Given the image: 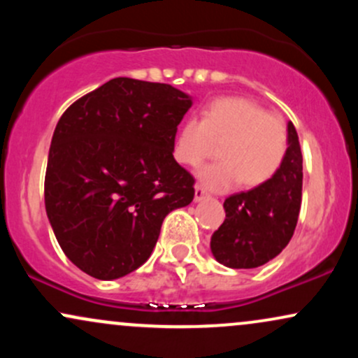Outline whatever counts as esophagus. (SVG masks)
Instances as JSON below:
<instances>
[{
  "mask_svg": "<svg viewBox=\"0 0 358 358\" xmlns=\"http://www.w3.org/2000/svg\"><path fill=\"white\" fill-rule=\"evenodd\" d=\"M205 199H208V193L202 187H195V202H202Z\"/></svg>",
  "mask_w": 358,
  "mask_h": 358,
  "instance_id": "obj_1",
  "label": "esophagus"
}]
</instances>
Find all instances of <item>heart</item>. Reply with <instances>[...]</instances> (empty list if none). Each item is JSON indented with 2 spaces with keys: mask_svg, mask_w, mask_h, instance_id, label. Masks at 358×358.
I'll return each instance as SVG.
<instances>
[{
  "mask_svg": "<svg viewBox=\"0 0 358 358\" xmlns=\"http://www.w3.org/2000/svg\"><path fill=\"white\" fill-rule=\"evenodd\" d=\"M213 141H222V159L202 165L196 176L205 188L215 192L229 190L241 180L245 187L269 182L287 150L285 122L245 97H219L203 109L202 121L187 119L173 143L176 162L196 165L210 153Z\"/></svg>",
  "mask_w": 358,
  "mask_h": 358,
  "instance_id": "heart-1",
  "label": "heart"
}]
</instances>
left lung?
<instances>
[{"label": "left lung", "instance_id": "8db88e82", "mask_svg": "<svg viewBox=\"0 0 358 358\" xmlns=\"http://www.w3.org/2000/svg\"><path fill=\"white\" fill-rule=\"evenodd\" d=\"M301 188V148L293 122L287 121V150L278 173L225 199V220L210 239L213 257L232 269L259 268L276 257L296 229Z\"/></svg>", "mask_w": 358, "mask_h": 358}]
</instances>
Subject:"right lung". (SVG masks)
<instances>
[{"label": "right lung", "mask_w": 358, "mask_h": 358, "mask_svg": "<svg viewBox=\"0 0 358 358\" xmlns=\"http://www.w3.org/2000/svg\"><path fill=\"white\" fill-rule=\"evenodd\" d=\"M193 97L173 85L117 77L62 114L45 175V210L62 250L113 281L145 264L170 212L193 200L173 158Z\"/></svg>", "instance_id": "add662e5"}]
</instances>
